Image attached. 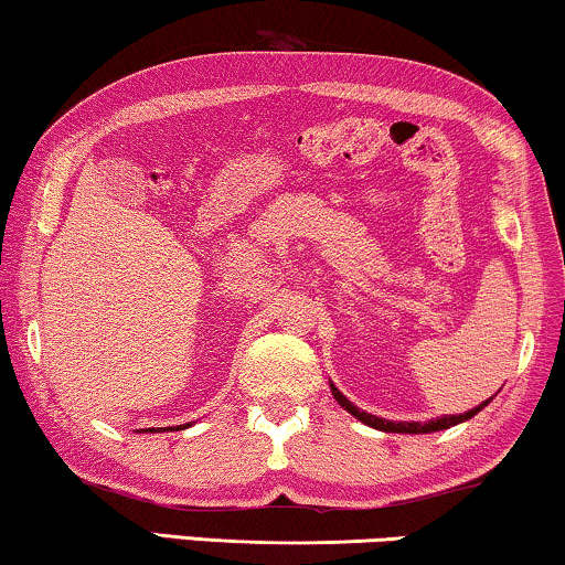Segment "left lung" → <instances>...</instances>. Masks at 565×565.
Segmentation results:
<instances>
[{
  "label": "left lung",
  "mask_w": 565,
  "mask_h": 565,
  "mask_svg": "<svg viewBox=\"0 0 565 565\" xmlns=\"http://www.w3.org/2000/svg\"><path fill=\"white\" fill-rule=\"evenodd\" d=\"M331 393H334V398L339 401V406L347 408V412H350L354 419H360L362 424H367V427H373V429L396 431V435H429V431L450 429V427H455V424L468 422L470 416H476L483 406L491 404V398H489V401H483V404H478L476 408H470V412H466V414H447V416H439V419H429V422H391V419H381V416H375V414L362 412V408L354 406L352 401L347 398L344 393L339 391L334 383H331Z\"/></svg>",
  "instance_id": "left-lung-1"
}]
</instances>
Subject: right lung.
I'll return each mask as SVG.
<instances>
[{"label":"right lung","instance_id":"obj_1","mask_svg":"<svg viewBox=\"0 0 565 565\" xmlns=\"http://www.w3.org/2000/svg\"><path fill=\"white\" fill-rule=\"evenodd\" d=\"M190 427V424H180V427H177V431H180V429H188ZM164 429H172V427H164ZM164 429H157V427H153V429H146V431H164Z\"/></svg>","mask_w":565,"mask_h":565}]
</instances>
